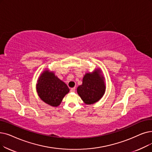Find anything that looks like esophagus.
I'll list each match as a JSON object with an SVG mask.
<instances>
[{
    "mask_svg": "<svg viewBox=\"0 0 152 152\" xmlns=\"http://www.w3.org/2000/svg\"><path fill=\"white\" fill-rule=\"evenodd\" d=\"M75 89H76V88H71V92H75Z\"/></svg>",
    "mask_w": 152,
    "mask_h": 152,
    "instance_id": "1",
    "label": "esophagus"
}]
</instances>
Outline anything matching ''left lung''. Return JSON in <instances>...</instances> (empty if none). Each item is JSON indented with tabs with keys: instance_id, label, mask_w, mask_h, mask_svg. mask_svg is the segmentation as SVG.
Here are the masks:
<instances>
[{
	"instance_id": "1",
	"label": "left lung",
	"mask_w": 152,
	"mask_h": 152,
	"mask_svg": "<svg viewBox=\"0 0 152 152\" xmlns=\"http://www.w3.org/2000/svg\"><path fill=\"white\" fill-rule=\"evenodd\" d=\"M99 69L86 73L83 84L77 88V92L86 104H93L99 101L105 91L104 77Z\"/></svg>"
}]
</instances>
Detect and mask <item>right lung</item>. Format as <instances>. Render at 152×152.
<instances>
[{"label": "right lung", "mask_w": 152, "mask_h": 152, "mask_svg": "<svg viewBox=\"0 0 152 152\" xmlns=\"http://www.w3.org/2000/svg\"><path fill=\"white\" fill-rule=\"evenodd\" d=\"M37 91L41 99L51 106L60 105L69 89L68 86L56 76L54 72L45 70L39 77Z\"/></svg>", "instance_id": "obj_1"}]
</instances>
